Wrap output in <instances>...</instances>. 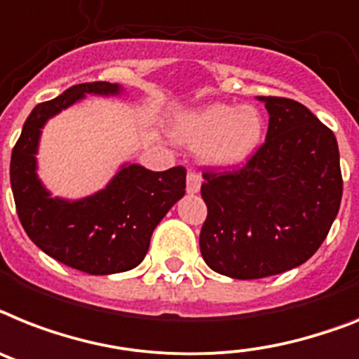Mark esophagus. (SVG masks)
<instances>
[{"instance_id":"esophagus-1","label":"esophagus","mask_w":359,"mask_h":359,"mask_svg":"<svg viewBox=\"0 0 359 359\" xmlns=\"http://www.w3.org/2000/svg\"><path fill=\"white\" fill-rule=\"evenodd\" d=\"M201 175L195 173V171H188V177H186V189L188 194H198L201 191Z\"/></svg>"}]
</instances>
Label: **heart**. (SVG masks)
Segmentation results:
<instances>
[{
    "instance_id": "heart-1",
    "label": "heart",
    "mask_w": 359,
    "mask_h": 359,
    "mask_svg": "<svg viewBox=\"0 0 359 359\" xmlns=\"http://www.w3.org/2000/svg\"><path fill=\"white\" fill-rule=\"evenodd\" d=\"M177 140L201 146L208 164L230 168L246 161L263 137V116L252 105L210 104L184 114L175 126Z\"/></svg>"
}]
</instances>
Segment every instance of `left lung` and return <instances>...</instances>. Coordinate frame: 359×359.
<instances>
[{
	"label": "left lung",
	"mask_w": 359,
	"mask_h": 359,
	"mask_svg": "<svg viewBox=\"0 0 359 359\" xmlns=\"http://www.w3.org/2000/svg\"><path fill=\"white\" fill-rule=\"evenodd\" d=\"M266 107L264 144L246 165L206 171L208 217L198 245L213 272L261 279L299 266L327 237L341 203L336 137L305 105L257 96Z\"/></svg>",
	"instance_id": "left-lung-1"
}]
</instances>
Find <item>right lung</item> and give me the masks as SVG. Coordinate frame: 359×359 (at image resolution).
I'll list each match as a JSON object with an SVG mask.
<instances>
[{"mask_svg": "<svg viewBox=\"0 0 359 359\" xmlns=\"http://www.w3.org/2000/svg\"><path fill=\"white\" fill-rule=\"evenodd\" d=\"M122 93L118 83H78L38 104L11 156L12 194L27 236L53 259L91 276L128 272L142 263L156 224L186 194V170L180 165L151 171L140 164H122L105 188L76 201L53 197L45 188L36 155L47 120L87 95Z\"/></svg>", "mask_w": 359, "mask_h": 359, "instance_id": "obj_1", "label": "right lung"}]
</instances>
